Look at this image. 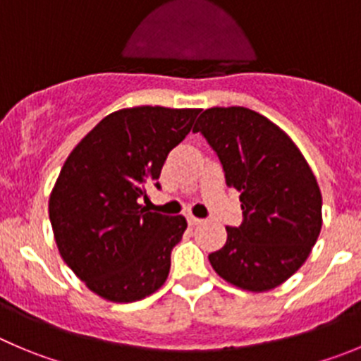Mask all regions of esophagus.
Listing matches in <instances>:
<instances>
[{
  "mask_svg": "<svg viewBox=\"0 0 361 361\" xmlns=\"http://www.w3.org/2000/svg\"><path fill=\"white\" fill-rule=\"evenodd\" d=\"M187 221L190 226H197V224H201V222H203V219H197V217H194V215H188Z\"/></svg>",
  "mask_w": 361,
  "mask_h": 361,
  "instance_id": "34e87169",
  "label": "esophagus"
}]
</instances>
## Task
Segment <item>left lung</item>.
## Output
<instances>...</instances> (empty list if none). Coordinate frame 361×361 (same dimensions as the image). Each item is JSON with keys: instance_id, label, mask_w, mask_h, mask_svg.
Here are the masks:
<instances>
[{"instance_id": "1", "label": "left lung", "mask_w": 361, "mask_h": 361, "mask_svg": "<svg viewBox=\"0 0 361 361\" xmlns=\"http://www.w3.org/2000/svg\"><path fill=\"white\" fill-rule=\"evenodd\" d=\"M194 131L217 153L244 214L208 255L212 267L242 290L279 287L305 264L322 228L321 188L308 161L281 128L244 106L204 110Z\"/></svg>"}]
</instances>
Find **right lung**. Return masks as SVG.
Masks as SVG:
<instances>
[{
  "label": "right lung",
  "mask_w": 361,
  "mask_h": 361,
  "mask_svg": "<svg viewBox=\"0 0 361 361\" xmlns=\"http://www.w3.org/2000/svg\"><path fill=\"white\" fill-rule=\"evenodd\" d=\"M200 109L133 106L101 119L71 151L49 196L60 257L87 287L112 302L147 298L169 276L171 251L187 230L183 215L139 204L167 154Z\"/></svg>",
  "instance_id": "add662e5"
}]
</instances>
